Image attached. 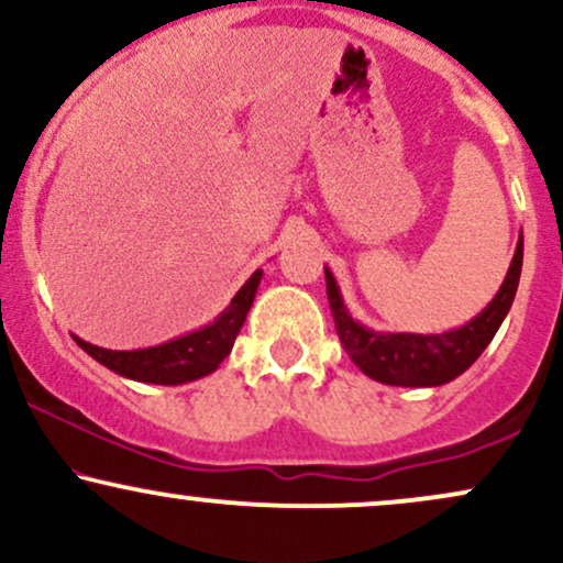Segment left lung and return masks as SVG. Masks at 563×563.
<instances>
[{
	"mask_svg": "<svg viewBox=\"0 0 563 563\" xmlns=\"http://www.w3.org/2000/svg\"><path fill=\"white\" fill-rule=\"evenodd\" d=\"M521 260H525V241L516 245L506 280H503L497 296L479 318L466 322L457 331L439 335L367 331L360 322L349 318L333 275L325 269L328 301H331L335 333H339L352 363L373 380L391 386H442L474 365L476 357L493 341L503 318L508 314L510 303H514L516 288H519Z\"/></svg>",
	"mask_w": 563,
	"mask_h": 563,
	"instance_id": "obj_1",
	"label": "left lung"
}]
</instances>
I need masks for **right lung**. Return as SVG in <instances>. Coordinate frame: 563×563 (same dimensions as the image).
I'll use <instances>...</instances> for the list:
<instances>
[{"mask_svg":"<svg viewBox=\"0 0 563 563\" xmlns=\"http://www.w3.org/2000/svg\"><path fill=\"white\" fill-rule=\"evenodd\" d=\"M260 280L262 269H256L245 280V286L238 290L230 307L211 325L200 328L196 333H187L183 339H174L169 344L137 349V352H113V349L92 346L81 339H76V344L100 365L111 367L113 373L132 380L177 386L187 384V380L203 378L211 371H217L219 363L230 354V349L235 344L238 333H241L245 322V314H249L251 303H254Z\"/></svg>","mask_w":563,"mask_h":563,"instance_id":"obj_1","label":"right lung"}]
</instances>
